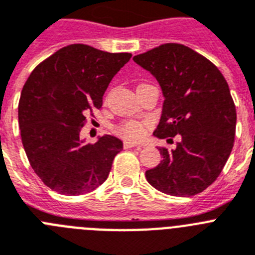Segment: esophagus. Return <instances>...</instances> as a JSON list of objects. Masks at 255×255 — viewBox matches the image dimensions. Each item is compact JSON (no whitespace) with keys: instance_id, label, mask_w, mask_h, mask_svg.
<instances>
[{"instance_id":"esophagus-1","label":"esophagus","mask_w":255,"mask_h":255,"mask_svg":"<svg viewBox=\"0 0 255 255\" xmlns=\"http://www.w3.org/2000/svg\"><path fill=\"white\" fill-rule=\"evenodd\" d=\"M123 146H125V149H132V147H140V146L137 145V143L130 142V141H125V142H123Z\"/></svg>"}]
</instances>
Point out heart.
<instances>
[{
	"label": "heart",
	"instance_id": "1",
	"mask_svg": "<svg viewBox=\"0 0 255 255\" xmlns=\"http://www.w3.org/2000/svg\"><path fill=\"white\" fill-rule=\"evenodd\" d=\"M146 123L137 121H126L115 126L114 132L125 140H140L145 134Z\"/></svg>",
	"mask_w": 255,
	"mask_h": 255
}]
</instances>
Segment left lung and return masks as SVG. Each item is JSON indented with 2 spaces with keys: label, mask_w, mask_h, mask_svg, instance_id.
I'll return each mask as SVG.
<instances>
[{
  "label": "left lung",
  "mask_w": 255,
  "mask_h": 255,
  "mask_svg": "<svg viewBox=\"0 0 255 255\" xmlns=\"http://www.w3.org/2000/svg\"><path fill=\"white\" fill-rule=\"evenodd\" d=\"M158 79L163 113L154 136L181 134L176 149L159 147L163 160L146 170L152 187L172 196H194L220 176L234 147L236 108L220 69L180 43H164L133 57Z\"/></svg>",
  "instance_id": "1"
}]
</instances>
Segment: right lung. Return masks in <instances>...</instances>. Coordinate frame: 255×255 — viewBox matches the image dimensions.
<instances>
[{
  "mask_svg": "<svg viewBox=\"0 0 255 255\" xmlns=\"http://www.w3.org/2000/svg\"><path fill=\"white\" fill-rule=\"evenodd\" d=\"M82 43L65 46L35 66L21 90V142L35 174L61 195L87 194L109 176L123 143L114 136L83 145L86 115L103 106L110 81L129 61Z\"/></svg>",
  "mask_w": 255,
  "mask_h": 255,
  "instance_id": "obj_1",
  "label": "right lung"
}]
</instances>
